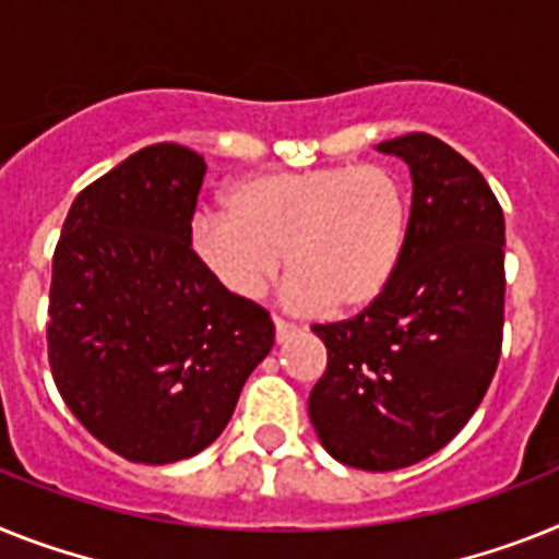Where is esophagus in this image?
Returning a JSON list of instances; mask_svg holds the SVG:
<instances>
[{"label": "esophagus", "mask_w": 559, "mask_h": 559, "mask_svg": "<svg viewBox=\"0 0 559 559\" xmlns=\"http://www.w3.org/2000/svg\"><path fill=\"white\" fill-rule=\"evenodd\" d=\"M295 330H298V326H295L293 321H284V318L275 316V337H278V341H287L289 335H295Z\"/></svg>", "instance_id": "obj_1"}]
</instances>
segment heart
<instances>
[{
    "mask_svg": "<svg viewBox=\"0 0 559 559\" xmlns=\"http://www.w3.org/2000/svg\"><path fill=\"white\" fill-rule=\"evenodd\" d=\"M224 207L192 218L190 247L238 298H258L284 261L289 307L355 312L386 293L409 243V181L381 162L238 178Z\"/></svg>",
    "mask_w": 559,
    "mask_h": 559,
    "instance_id": "b5f03b06",
    "label": "heart"
}]
</instances>
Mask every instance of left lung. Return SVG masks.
Segmentation results:
<instances>
[{"instance_id": "1", "label": "left lung", "mask_w": 559, "mask_h": 559, "mask_svg": "<svg viewBox=\"0 0 559 559\" xmlns=\"http://www.w3.org/2000/svg\"><path fill=\"white\" fill-rule=\"evenodd\" d=\"M378 150L412 173V229L395 281L355 318L316 323L326 372L309 420L344 466L395 472L468 424L503 346L506 222L457 150L406 133Z\"/></svg>"}]
</instances>
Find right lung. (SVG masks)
I'll use <instances>...</instances> for the list:
<instances>
[{"label": "right lung", "instance_id": "right-lung-1", "mask_svg": "<svg viewBox=\"0 0 559 559\" xmlns=\"http://www.w3.org/2000/svg\"><path fill=\"white\" fill-rule=\"evenodd\" d=\"M204 173L181 144L139 150L79 192L53 252L56 389L98 443L133 463L207 449L275 341L270 312L192 255Z\"/></svg>", "mask_w": 559, "mask_h": 559}]
</instances>
